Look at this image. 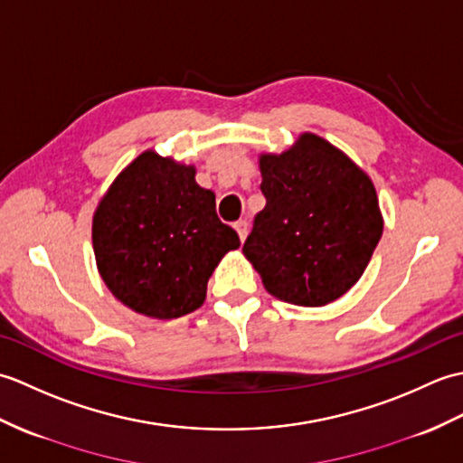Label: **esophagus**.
Wrapping results in <instances>:
<instances>
[{
	"mask_svg": "<svg viewBox=\"0 0 463 463\" xmlns=\"http://www.w3.org/2000/svg\"><path fill=\"white\" fill-rule=\"evenodd\" d=\"M234 231L239 232V239L244 241V239H247V234H249V222L244 219L237 221V222H234Z\"/></svg>",
	"mask_w": 463,
	"mask_h": 463,
	"instance_id": "1",
	"label": "esophagus"
}]
</instances>
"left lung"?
Segmentation results:
<instances>
[{
	"label": "left lung",
	"instance_id": "8db88e82",
	"mask_svg": "<svg viewBox=\"0 0 463 463\" xmlns=\"http://www.w3.org/2000/svg\"><path fill=\"white\" fill-rule=\"evenodd\" d=\"M267 206L242 252L272 297L298 307L340 298L366 270L382 237L368 175L322 137L304 133L282 155L260 156Z\"/></svg>",
	"mask_w": 463,
	"mask_h": 463
}]
</instances>
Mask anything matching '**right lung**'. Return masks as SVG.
Segmentation results:
<instances>
[{
	"instance_id": "1",
	"label": "right lung",
	"mask_w": 463,
	"mask_h": 463,
	"mask_svg": "<svg viewBox=\"0 0 463 463\" xmlns=\"http://www.w3.org/2000/svg\"><path fill=\"white\" fill-rule=\"evenodd\" d=\"M239 247L193 166L153 151L117 176L93 216L101 279L125 307L161 320L199 308L216 264Z\"/></svg>"
}]
</instances>
